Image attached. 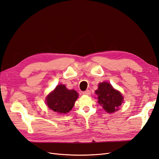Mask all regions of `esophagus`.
I'll return each instance as SVG.
<instances>
[{"mask_svg":"<svg viewBox=\"0 0 159 159\" xmlns=\"http://www.w3.org/2000/svg\"><path fill=\"white\" fill-rule=\"evenodd\" d=\"M83 94L85 95H91V91L90 90H86V91H84Z\"/></svg>","mask_w":159,"mask_h":159,"instance_id":"34e87169","label":"esophagus"}]
</instances>
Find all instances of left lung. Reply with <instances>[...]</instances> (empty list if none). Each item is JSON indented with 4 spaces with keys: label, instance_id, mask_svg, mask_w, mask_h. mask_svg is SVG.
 I'll use <instances>...</instances> for the list:
<instances>
[{
    "label": "left lung",
    "instance_id": "1",
    "mask_svg": "<svg viewBox=\"0 0 159 159\" xmlns=\"http://www.w3.org/2000/svg\"><path fill=\"white\" fill-rule=\"evenodd\" d=\"M95 93L98 103L108 113L117 111L123 102L122 94L108 82L100 83Z\"/></svg>",
    "mask_w": 159,
    "mask_h": 159
}]
</instances>
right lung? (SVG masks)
<instances>
[{"mask_svg": "<svg viewBox=\"0 0 159 159\" xmlns=\"http://www.w3.org/2000/svg\"><path fill=\"white\" fill-rule=\"evenodd\" d=\"M78 93L74 89H68L65 85H57L48 95L46 102L50 109L60 114L67 113L73 108Z\"/></svg>", "mask_w": 159, "mask_h": 159, "instance_id": "right-lung-1", "label": "right lung"}]
</instances>
